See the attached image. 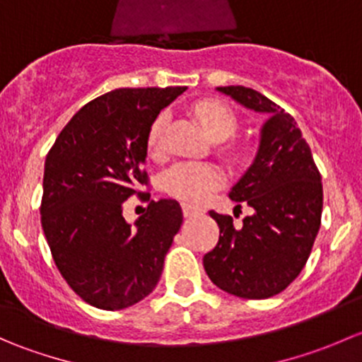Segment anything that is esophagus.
<instances>
[{
	"label": "esophagus",
	"mask_w": 362,
	"mask_h": 362,
	"mask_svg": "<svg viewBox=\"0 0 362 362\" xmlns=\"http://www.w3.org/2000/svg\"><path fill=\"white\" fill-rule=\"evenodd\" d=\"M182 210H184L185 217H198L204 214V208L194 206V204H182Z\"/></svg>",
	"instance_id": "obj_1"
}]
</instances>
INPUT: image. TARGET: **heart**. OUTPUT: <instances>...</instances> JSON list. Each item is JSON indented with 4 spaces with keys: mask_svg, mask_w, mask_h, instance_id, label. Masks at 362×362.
Instances as JSON below:
<instances>
[{
    "mask_svg": "<svg viewBox=\"0 0 362 362\" xmlns=\"http://www.w3.org/2000/svg\"><path fill=\"white\" fill-rule=\"evenodd\" d=\"M199 122L210 138H228L236 127L235 113L217 101H202L194 108ZM166 115H159L148 129V151L158 154L163 148V134ZM222 173L214 164L206 163H178L164 173L163 184L166 192L189 203L206 199L221 185Z\"/></svg>",
    "mask_w": 362,
    "mask_h": 362,
    "instance_id": "heart-1",
    "label": "heart"
}]
</instances>
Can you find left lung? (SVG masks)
Masks as SVG:
<instances>
[{
	"label": "left lung",
	"mask_w": 362,
	"mask_h": 362,
	"mask_svg": "<svg viewBox=\"0 0 362 362\" xmlns=\"http://www.w3.org/2000/svg\"><path fill=\"white\" fill-rule=\"evenodd\" d=\"M217 90L268 119L259 131L254 160L229 191L236 206L245 203L254 214L236 228L229 215L210 210L221 236L204 254L203 266L218 289L264 299L282 293L308 261L322 215L320 173L289 113L249 87Z\"/></svg>",
	"instance_id": "left-lung-1"
}]
</instances>
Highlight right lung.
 <instances>
[{"mask_svg": "<svg viewBox=\"0 0 362 362\" xmlns=\"http://www.w3.org/2000/svg\"><path fill=\"white\" fill-rule=\"evenodd\" d=\"M184 90H110L80 108L47 154L43 233L68 286L96 308H127L158 286L184 221L180 204L151 202L134 224L124 218L122 206L147 184L152 122Z\"/></svg>", "mask_w": 362, "mask_h": 362, "instance_id": "obj_1", "label": "right lung"}]
</instances>
